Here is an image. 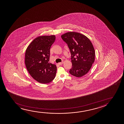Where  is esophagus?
Wrapping results in <instances>:
<instances>
[{
	"label": "esophagus",
	"mask_w": 124,
	"mask_h": 124,
	"mask_svg": "<svg viewBox=\"0 0 124 124\" xmlns=\"http://www.w3.org/2000/svg\"><path fill=\"white\" fill-rule=\"evenodd\" d=\"M63 62H60V63H58V64L60 65H61L62 64H63Z\"/></svg>",
	"instance_id": "esophagus-1"
}]
</instances>
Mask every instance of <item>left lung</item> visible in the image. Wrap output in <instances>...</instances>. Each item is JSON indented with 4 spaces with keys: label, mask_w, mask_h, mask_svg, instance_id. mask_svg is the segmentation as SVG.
<instances>
[{
    "label": "left lung",
    "mask_w": 124,
    "mask_h": 124,
    "mask_svg": "<svg viewBox=\"0 0 124 124\" xmlns=\"http://www.w3.org/2000/svg\"><path fill=\"white\" fill-rule=\"evenodd\" d=\"M61 37L68 45L71 54L72 68L70 74L76 77L83 76L90 70L94 61L93 44L86 36L79 32H66Z\"/></svg>",
    "instance_id": "1"
}]
</instances>
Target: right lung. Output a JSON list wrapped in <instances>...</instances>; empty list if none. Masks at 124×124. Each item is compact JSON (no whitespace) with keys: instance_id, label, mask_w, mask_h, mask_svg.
Masks as SVG:
<instances>
[{"instance_id":"obj_1","label":"right lung","mask_w":124,"mask_h":124,"mask_svg":"<svg viewBox=\"0 0 124 124\" xmlns=\"http://www.w3.org/2000/svg\"><path fill=\"white\" fill-rule=\"evenodd\" d=\"M55 40L54 35L39 36L26 50V67L32 78L40 83H49L55 77L57 67L49 62L50 49Z\"/></svg>"}]
</instances>
